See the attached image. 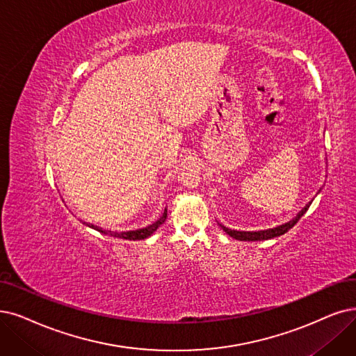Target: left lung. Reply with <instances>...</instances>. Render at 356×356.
<instances>
[{
	"label": "left lung",
	"instance_id": "obj_1",
	"mask_svg": "<svg viewBox=\"0 0 356 356\" xmlns=\"http://www.w3.org/2000/svg\"><path fill=\"white\" fill-rule=\"evenodd\" d=\"M309 204H311V202L300 213H298L296 218H293L292 220H289L285 225H280V226L273 227V229L257 231V232H245V231H234V229H229V227H226V226H223L220 223L219 225H220V227L227 235L238 239V241H264V239H272V238H276V236H280L283 234H286L291 229V227H293V225L305 215V211L308 210Z\"/></svg>",
	"mask_w": 356,
	"mask_h": 356
}]
</instances>
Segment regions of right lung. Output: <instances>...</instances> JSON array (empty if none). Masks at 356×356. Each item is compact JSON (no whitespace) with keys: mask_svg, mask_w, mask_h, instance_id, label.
<instances>
[{"mask_svg":"<svg viewBox=\"0 0 356 356\" xmlns=\"http://www.w3.org/2000/svg\"><path fill=\"white\" fill-rule=\"evenodd\" d=\"M166 216H168V213H166V209H165V211H163V215L161 216V219L159 220H156L154 223H152L150 226H147V227H143V229H137V231H129V232H113V231H106V229H102V227H99V226H95V225H89L90 227H93V229H96V231H99V232H102V234H105V235H111V236H117V238H122V239H130V241H137V239H146L147 236H150L156 229H158V227L166 220Z\"/></svg>","mask_w":356,"mask_h":356,"instance_id":"add662e5","label":"right lung"}]
</instances>
